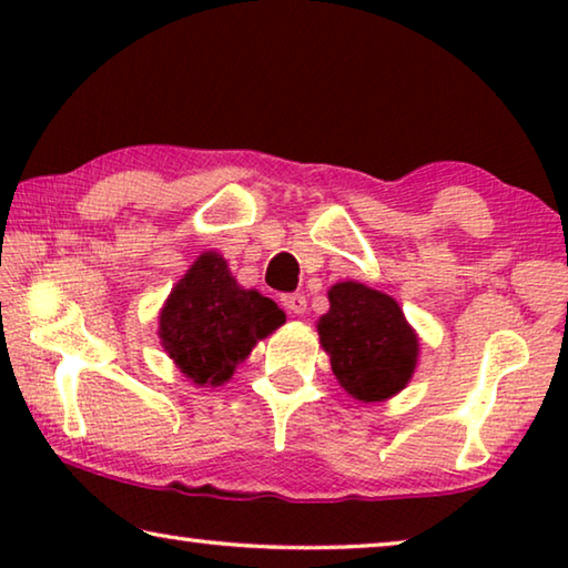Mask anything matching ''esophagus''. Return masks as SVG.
I'll list each match as a JSON object with an SVG mask.
<instances>
[{
	"label": "esophagus",
	"mask_w": 568,
	"mask_h": 568,
	"mask_svg": "<svg viewBox=\"0 0 568 568\" xmlns=\"http://www.w3.org/2000/svg\"><path fill=\"white\" fill-rule=\"evenodd\" d=\"M283 305H285L291 313L303 315L305 307H307V301H305L303 293H291V295H283Z\"/></svg>",
	"instance_id": "34e87169"
}]
</instances>
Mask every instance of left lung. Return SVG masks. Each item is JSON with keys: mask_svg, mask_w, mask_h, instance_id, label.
<instances>
[{"mask_svg": "<svg viewBox=\"0 0 568 568\" xmlns=\"http://www.w3.org/2000/svg\"><path fill=\"white\" fill-rule=\"evenodd\" d=\"M328 301L318 335L341 386L363 403L386 400L406 388L418 363V335L398 303L355 281L335 283Z\"/></svg>", "mask_w": 568, "mask_h": 568, "instance_id": "8db88e82", "label": "left lung"}]
</instances>
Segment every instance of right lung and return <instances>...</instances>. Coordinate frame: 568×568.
<instances>
[{
    "instance_id": "1",
    "label": "right lung",
    "mask_w": 568,
    "mask_h": 568,
    "mask_svg": "<svg viewBox=\"0 0 568 568\" xmlns=\"http://www.w3.org/2000/svg\"><path fill=\"white\" fill-rule=\"evenodd\" d=\"M285 323L271 297L245 291L225 257L203 253L160 311L162 348L197 386H223L257 341Z\"/></svg>"
}]
</instances>
